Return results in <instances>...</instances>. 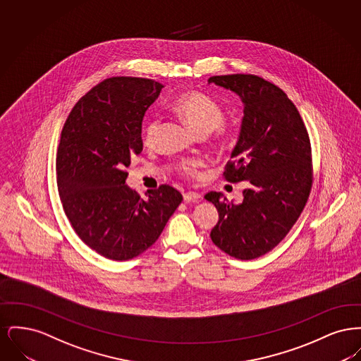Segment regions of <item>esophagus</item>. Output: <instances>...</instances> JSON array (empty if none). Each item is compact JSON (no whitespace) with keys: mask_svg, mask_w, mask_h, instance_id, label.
I'll use <instances>...</instances> for the list:
<instances>
[{"mask_svg":"<svg viewBox=\"0 0 361 361\" xmlns=\"http://www.w3.org/2000/svg\"><path fill=\"white\" fill-rule=\"evenodd\" d=\"M183 196H184V200L187 203H189V202H197L202 197V195L197 193V192H185Z\"/></svg>","mask_w":361,"mask_h":361,"instance_id":"34e87169","label":"esophagus"}]
</instances>
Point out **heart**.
Instances as JSON below:
<instances>
[{"mask_svg":"<svg viewBox=\"0 0 361 361\" xmlns=\"http://www.w3.org/2000/svg\"><path fill=\"white\" fill-rule=\"evenodd\" d=\"M169 108L174 115L185 121L196 134L207 135L215 130L218 140H224L227 137L228 133L224 126V109L206 93L199 90H185L173 100ZM158 128L159 121L157 118H149L145 121L143 142L147 146L154 143ZM200 166L202 161L187 159L180 164V171L187 176H195Z\"/></svg>","mask_w":361,"mask_h":361,"instance_id":"heart-1","label":"heart"}]
</instances>
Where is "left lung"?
Masks as SVG:
<instances>
[{"instance_id": "1", "label": "left lung", "mask_w": 361, "mask_h": 361, "mask_svg": "<svg viewBox=\"0 0 361 361\" xmlns=\"http://www.w3.org/2000/svg\"><path fill=\"white\" fill-rule=\"evenodd\" d=\"M208 84L237 93L243 104L240 137L224 174L230 183L249 184L238 204L219 192L204 196L219 214L209 237L228 256L253 259L284 240L307 203L309 134L288 96L258 75H214Z\"/></svg>"}]
</instances>
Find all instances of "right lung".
<instances>
[{
  "label": "right lung",
  "instance_id": "add662e5",
  "mask_svg": "<svg viewBox=\"0 0 361 361\" xmlns=\"http://www.w3.org/2000/svg\"><path fill=\"white\" fill-rule=\"evenodd\" d=\"M162 87L147 78H106L73 106L61 133L56 183L65 214L77 235L109 259L149 249L183 202L166 184L145 200L126 185V168L143 149V116Z\"/></svg>",
  "mask_w": 361,
  "mask_h": 361
}]
</instances>
